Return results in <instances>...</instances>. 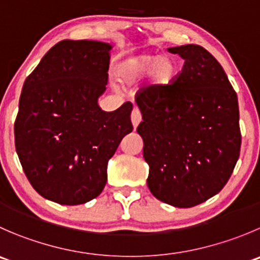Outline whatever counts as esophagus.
<instances>
[{
    "instance_id": "34e87169",
    "label": "esophagus",
    "mask_w": 260,
    "mask_h": 260,
    "mask_svg": "<svg viewBox=\"0 0 260 260\" xmlns=\"http://www.w3.org/2000/svg\"><path fill=\"white\" fill-rule=\"evenodd\" d=\"M131 120H132V124L135 128L137 127V125L141 123V120H142V115H141L140 109H138L137 107L133 108L132 114H131Z\"/></svg>"
}]
</instances>
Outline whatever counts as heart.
Returning <instances> with one entry per match:
<instances>
[{
  "label": "heart",
  "instance_id": "1",
  "mask_svg": "<svg viewBox=\"0 0 260 260\" xmlns=\"http://www.w3.org/2000/svg\"><path fill=\"white\" fill-rule=\"evenodd\" d=\"M152 72L151 79L157 86L171 84L176 76V66L168 57L152 54H138L120 62L117 76L123 84H135Z\"/></svg>",
  "mask_w": 260,
  "mask_h": 260
}]
</instances>
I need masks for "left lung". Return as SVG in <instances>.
<instances>
[{
    "label": "left lung",
    "instance_id": "left-lung-1",
    "mask_svg": "<svg viewBox=\"0 0 260 260\" xmlns=\"http://www.w3.org/2000/svg\"><path fill=\"white\" fill-rule=\"evenodd\" d=\"M184 59L166 86L138 90L137 127L150 166L147 185L161 202L189 208L217 194L240 155L238 95L215 57L201 45L169 48Z\"/></svg>",
    "mask_w": 260,
    "mask_h": 260
}]
</instances>
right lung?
<instances>
[{"instance_id": "right-lung-1", "label": "right lung", "mask_w": 260, "mask_h": 260, "mask_svg": "<svg viewBox=\"0 0 260 260\" xmlns=\"http://www.w3.org/2000/svg\"><path fill=\"white\" fill-rule=\"evenodd\" d=\"M112 45L62 40L26 77L15 120V147L32 188L47 200L76 206L99 196L108 161L132 132L133 105L104 112Z\"/></svg>"}]
</instances>
